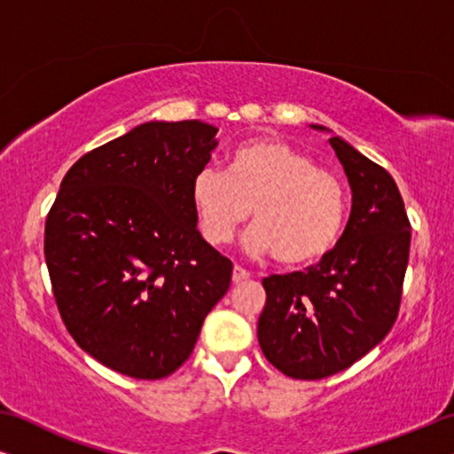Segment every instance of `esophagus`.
I'll return each mask as SVG.
<instances>
[{
    "label": "esophagus",
    "instance_id": "34e87169",
    "mask_svg": "<svg viewBox=\"0 0 454 454\" xmlns=\"http://www.w3.org/2000/svg\"><path fill=\"white\" fill-rule=\"evenodd\" d=\"M247 278H250V270L241 269V266H238V264H235V269H233V283H241V281H247Z\"/></svg>",
    "mask_w": 454,
    "mask_h": 454
}]
</instances>
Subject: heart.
Wrapping results in <instances>:
<instances>
[{"label":"heart","mask_w":454,"mask_h":454,"mask_svg":"<svg viewBox=\"0 0 454 454\" xmlns=\"http://www.w3.org/2000/svg\"><path fill=\"white\" fill-rule=\"evenodd\" d=\"M192 202L213 246L231 241L252 210L256 225L246 235V247L272 252L283 264H308L331 252L347 216L339 176L278 138H254L233 148L227 171H198Z\"/></svg>","instance_id":"obj_1"}]
</instances>
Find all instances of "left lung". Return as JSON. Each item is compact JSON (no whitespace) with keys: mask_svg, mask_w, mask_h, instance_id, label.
I'll list each match as a JSON object with an SVG mask.
<instances>
[{"mask_svg":"<svg viewBox=\"0 0 454 454\" xmlns=\"http://www.w3.org/2000/svg\"><path fill=\"white\" fill-rule=\"evenodd\" d=\"M331 146L353 192L343 235L318 264L262 278L260 349L297 380L343 372L387 337L399 316L411 246V223L390 173L339 136Z\"/></svg>","mask_w":454,"mask_h":454,"instance_id":"left-lung-1","label":"left lung"}]
</instances>
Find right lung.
Segmentation results:
<instances>
[{
	"mask_svg": "<svg viewBox=\"0 0 454 454\" xmlns=\"http://www.w3.org/2000/svg\"><path fill=\"white\" fill-rule=\"evenodd\" d=\"M215 134L198 120L142 123L80 157L47 215L45 262L61 320L120 374H173L231 283V260L202 239L192 202Z\"/></svg>",
	"mask_w": 454,
	"mask_h": 454,
	"instance_id": "right-lung-1",
	"label": "right lung"
}]
</instances>
